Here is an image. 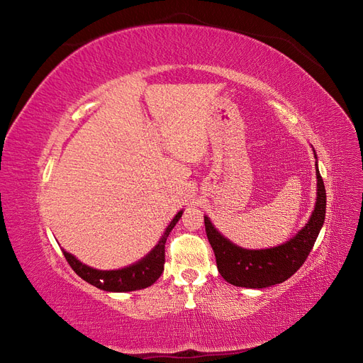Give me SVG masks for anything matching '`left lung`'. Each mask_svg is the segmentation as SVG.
<instances>
[{"mask_svg":"<svg viewBox=\"0 0 363 363\" xmlns=\"http://www.w3.org/2000/svg\"><path fill=\"white\" fill-rule=\"evenodd\" d=\"M316 159V152H315ZM316 164V203L307 224L286 242L265 248L247 250L235 245L213 227L204 216L206 235L211 242L218 271L233 286L262 289L283 283L300 269L320 235L325 219V188Z\"/></svg>","mask_w":363,"mask_h":363,"instance_id":"1","label":"left lung"}]
</instances>
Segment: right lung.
<instances>
[{
  "mask_svg": "<svg viewBox=\"0 0 363 363\" xmlns=\"http://www.w3.org/2000/svg\"><path fill=\"white\" fill-rule=\"evenodd\" d=\"M183 211L172 218V221L164 230L157 245L152 248L148 255L140 259L133 265L113 269V271H101L84 265L79 259H75L68 251H63L65 259L68 260L69 267L75 271L77 276H80L84 281L91 283L92 286L103 289L107 292H130L138 289H145L155 283L160 274L163 272V263H164V244H167V238L169 236L174 225L179 223L182 218Z\"/></svg>",
  "mask_w": 363,
  "mask_h": 363,
  "instance_id": "right-lung-1",
  "label": "right lung"
}]
</instances>
